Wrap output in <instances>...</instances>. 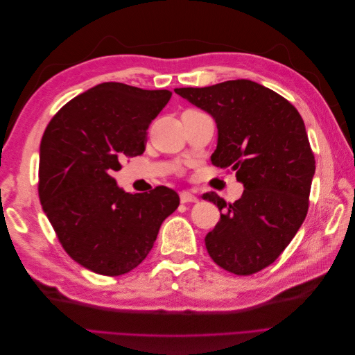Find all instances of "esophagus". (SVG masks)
Returning <instances> with one entry per match:
<instances>
[{"label": "esophagus", "mask_w": 355, "mask_h": 355, "mask_svg": "<svg viewBox=\"0 0 355 355\" xmlns=\"http://www.w3.org/2000/svg\"><path fill=\"white\" fill-rule=\"evenodd\" d=\"M198 198L197 196L192 194V192H188V191H184L180 192V202L185 204V202H196Z\"/></svg>", "instance_id": "34e87169"}]
</instances>
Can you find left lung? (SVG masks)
<instances>
[{"mask_svg": "<svg viewBox=\"0 0 355 355\" xmlns=\"http://www.w3.org/2000/svg\"><path fill=\"white\" fill-rule=\"evenodd\" d=\"M213 116L218 146L211 163L231 168L244 191L227 204L214 192L220 220L206 235L214 263L237 275L271 265L304 223L315 159L302 116L283 96L250 80L175 89Z\"/></svg>", "mask_w": 355, "mask_h": 355, "instance_id": "1", "label": "left lung"}]
</instances>
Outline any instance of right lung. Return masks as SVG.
Wrapping results in <instances>:
<instances>
[{
  "instance_id": "right-lung-1",
  "label": "right lung",
  "mask_w": 355,
  "mask_h": 355,
  "mask_svg": "<svg viewBox=\"0 0 355 355\" xmlns=\"http://www.w3.org/2000/svg\"><path fill=\"white\" fill-rule=\"evenodd\" d=\"M170 98L168 90L102 83L69 101L42 135V210L65 252L96 274L135 270L179 206L167 187L130 194L112 178L124 158L144 154L148 127Z\"/></svg>"
}]
</instances>
